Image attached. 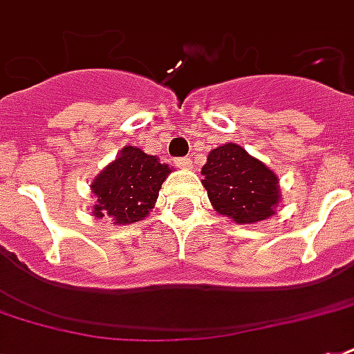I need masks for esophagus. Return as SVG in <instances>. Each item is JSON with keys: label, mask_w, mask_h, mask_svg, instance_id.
Instances as JSON below:
<instances>
[{"label": "esophagus", "mask_w": 354, "mask_h": 354, "mask_svg": "<svg viewBox=\"0 0 354 354\" xmlns=\"http://www.w3.org/2000/svg\"><path fill=\"white\" fill-rule=\"evenodd\" d=\"M191 163H193V161H191L189 157H176V159H174V165L180 167V169H189Z\"/></svg>", "instance_id": "esophagus-1"}]
</instances>
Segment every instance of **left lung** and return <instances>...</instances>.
<instances>
[{
	"label": "left lung",
	"instance_id": "8db88e82",
	"mask_svg": "<svg viewBox=\"0 0 354 354\" xmlns=\"http://www.w3.org/2000/svg\"><path fill=\"white\" fill-rule=\"evenodd\" d=\"M203 174L216 212L232 221L257 223L274 214L279 201L277 176L242 146L230 142L212 150Z\"/></svg>",
	"mask_w": 354,
	"mask_h": 354
}]
</instances>
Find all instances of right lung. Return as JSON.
I'll list each match as a JSON object with an SVG mask.
<instances>
[{
  "label": "right lung",
  "instance_id": "add662e5",
  "mask_svg": "<svg viewBox=\"0 0 354 354\" xmlns=\"http://www.w3.org/2000/svg\"><path fill=\"white\" fill-rule=\"evenodd\" d=\"M169 172V165L159 157L127 146L91 184L97 197L93 216L109 217L116 225L142 219L153 208Z\"/></svg>",
  "mask_w": 354,
  "mask_h": 354
}]
</instances>
